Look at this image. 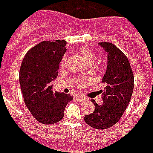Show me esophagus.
<instances>
[{
	"mask_svg": "<svg viewBox=\"0 0 153 153\" xmlns=\"http://www.w3.org/2000/svg\"><path fill=\"white\" fill-rule=\"evenodd\" d=\"M76 99L78 100L79 102H83V101H85V98L81 96H76Z\"/></svg>",
	"mask_w": 153,
	"mask_h": 153,
	"instance_id": "1",
	"label": "esophagus"
}]
</instances>
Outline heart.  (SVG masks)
Masks as SVG:
<instances>
[{
    "mask_svg": "<svg viewBox=\"0 0 153 153\" xmlns=\"http://www.w3.org/2000/svg\"><path fill=\"white\" fill-rule=\"evenodd\" d=\"M79 52L81 54V56H83V59L85 60V61L88 64H89V65L93 64V62L96 60V55L93 52V50L88 47H80ZM65 62H66V56H63L62 59H61V61H60L61 67L65 66ZM88 81V80L86 78H82V79H79L78 80V83H79V84H83V83H86Z\"/></svg>",
    "mask_w": 153,
    "mask_h": 153,
    "instance_id": "heart-1",
    "label": "heart"
}]
</instances>
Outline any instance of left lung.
Here are the masks:
<instances>
[{
    "instance_id": "8db88e82",
    "label": "left lung",
    "mask_w": 153,
    "mask_h": 153,
    "mask_svg": "<svg viewBox=\"0 0 153 153\" xmlns=\"http://www.w3.org/2000/svg\"><path fill=\"white\" fill-rule=\"evenodd\" d=\"M107 54V67L102 78L104 90L103 102L98 105L95 101V110L85 115L88 125L97 128L106 129L116 124L121 118L131 99L134 86V75L128 60L125 55L111 42L98 43Z\"/></svg>"
}]
</instances>
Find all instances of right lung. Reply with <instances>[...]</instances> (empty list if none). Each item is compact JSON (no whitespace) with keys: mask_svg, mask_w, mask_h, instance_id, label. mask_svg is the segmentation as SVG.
Listing matches in <instances>:
<instances>
[{"mask_svg":"<svg viewBox=\"0 0 153 153\" xmlns=\"http://www.w3.org/2000/svg\"><path fill=\"white\" fill-rule=\"evenodd\" d=\"M66 42L44 41L25 55L19 70V83L25 105L38 121L55 124L64 117L65 106L73 97L53 92L52 81L66 51Z\"/></svg>","mask_w":153,"mask_h":153,"instance_id":"add662e5","label":"right lung"}]
</instances>
